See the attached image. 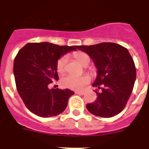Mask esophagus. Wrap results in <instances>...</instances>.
Returning <instances> with one entry per match:
<instances>
[{
  "instance_id": "obj_1",
  "label": "esophagus",
  "mask_w": 149,
  "mask_h": 149,
  "mask_svg": "<svg viewBox=\"0 0 149 149\" xmlns=\"http://www.w3.org/2000/svg\"><path fill=\"white\" fill-rule=\"evenodd\" d=\"M75 93L77 95H84V92H81V91H76Z\"/></svg>"
}]
</instances>
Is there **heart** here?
<instances>
[{"mask_svg":"<svg viewBox=\"0 0 149 149\" xmlns=\"http://www.w3.org/2000/svg\"><path fill=\"white\" fill-rule=\"evenodd\" d=\"M73 56L83 66H86L90 63V56H89V54L83 51L74 52ZM66 60V56H63L56 62V70L59 74H63L65 72ZM89 81L90 78L86 74L82 76L68 74L62 79L61 84L64 88L74 89V90H81L86 84H89Z\"/></svg>","mask_w":149,"mask_h":149,"instance_id":"1","label":"heart"}]
</instances>
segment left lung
I'll list each match as a JSON object with an SVG mask.
<instances>
[{
	"label": "left lung",
	"mask_w": 149,
	"mask_h": 149,
	"mask_svg": "<svg viewBox=\"0 0 149 149\" xmlns=\"http://www.w3.org/2000/svg\"><path fill=\"white\" fill-rule=\"evenodd\" d=\"M94 61L97 77L93 86L97 98L87 104L86 108L93 115L110 118L119 114L128 101L136 80V67L127 49L113 42L77 46Z\"/></svg>",
	"instance_id": "left-lung-1"
}]
</instances>
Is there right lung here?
Instances as JSON below:
<instances>
[{
	"mask_svg": "<svg viewBox=\"0 0 149 149\" xmlns=\"http://www.w3.org/2000/svg\"><path fill=\"white\" fill-rule=\"evenodd\" d=\"M77 46H60L49 42L27 43L14 60L13 73L17 91L26 107L38 116H55L66 108L70 89H48L58 81L56 62Z\"/></svg>",
	"mask_w": 149,
	"mask_h": 149,
	"instance_id": "right-lung-1",
	"label": "right lung"
}]
</instances>
